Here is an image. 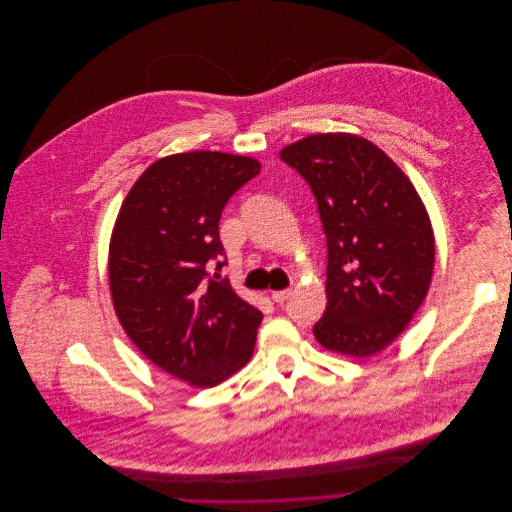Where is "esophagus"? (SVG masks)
<instances>
[{
	"mask_svg": "<svg viewBox=\"0 0 512 512\" xmlns=\"http://www.w3.org/2000/svg\"><path fill=\"white\" fill-rule=\"evenodd\" d=\"M290 295H292V290H280V292H272V299L276 303H284L290 299Z\"/></svg>",
	"mask_w": 512,
	"mask_h": 512,
	"instance_id": "obj_1",
	"label": "esophagus"
}]
</instances>
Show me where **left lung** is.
<instances>
[{"instance_id": "8db88e82", "label": "left lung", "mask_w": 512, "mask_h": 512, "mask_svg": "<svg viewBox=\"0 0 512 512\" xmlns=\"http://www.w3.org/2000/svg\"><path fill=\"white\" fill-rule=\"evenodd\" d=\"M280 157L309 183L327 236V307L313 335L365 359L410 323L432 284L436 240L406 173L366 138L313 134Z\"/></svg>"}]
</instances>
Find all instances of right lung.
I'll return each instance as SVG.
<instances>
[{"instance_id": "add662e5", "label": "right lung", "mask_w": 512, "mask_h": 512, "mask_svg": "<svg viewBox=\"0 0 512 512\" xmlns=\"http://www.w3.org/2000/svg\"><path fill=\"white\" fill-rule=\"evenodd\" d=\"M260 167L222 151L161 157L134 183L112 230L118 321L153 365L197 388L217 386L254 353L262 311L209 270L224 266L220 213Z\"/></svg>"}]
</instances>
